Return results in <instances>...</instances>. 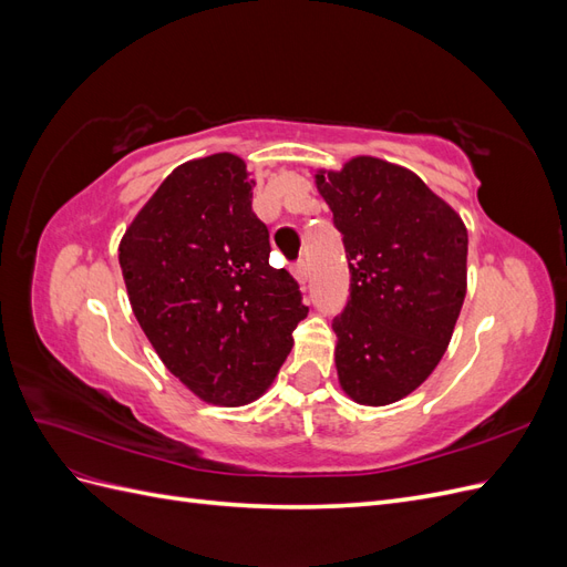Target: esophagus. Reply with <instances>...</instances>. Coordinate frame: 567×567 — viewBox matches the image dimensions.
Here are the masks:
<instances>
[{
  "mask_svg": "<svg viewBox=\"0 0 567 567\" xmlns=\"http://www.w3.org/2000/svg\"><path fill=\"white\" fill-rule=\"evenodd\" d=\"M293 277L298 279L300 286L307 284V279H310V267H307V262H298V265L293 267Z\"/></svg>",
  "mask_w": 567,
  "mask_h": 567,
  "instance_id": "1",
  "label": "esophagus"
}]
</instances>
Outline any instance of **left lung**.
<instances>
[{
  "instance_id": "left-lung-1",
  "label": "left lung",
  "mask_w": 567,
  "mask_h": 567,
  "mask_svg": "<svg viewBox=\"0 0 567 567\" xmlns=\"http://www.w3.org/2000/svg\"><path fill=\"white\" fill-rule=\"evenodd\" d=\"M350 262V300L333 321L340 388L364 406L414 392L435 371L466 298L468 231L411 169L354 156L317 169Z\"/></svg>"
}]
</instances>
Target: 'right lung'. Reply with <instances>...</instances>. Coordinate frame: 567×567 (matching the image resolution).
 I'll list each match as a JSON object with an SVG mask.
<instances>
[{"instance_id":"1","label":"right lung","mask_w":567,"mask_h":567,"mask_svg":"<svg viewBox=\"0 0 567 567\" xmlns=\"http://www.w3.org/2000/svg\"><path fill=\"white\" fill-rule=\"evenodd\" d=\"M234 153L186 161L120 238L132 312L198 400L244 406L269 390L307 317L296 279L269 265L252 179Z\"/></svg>"}]
</instances>
